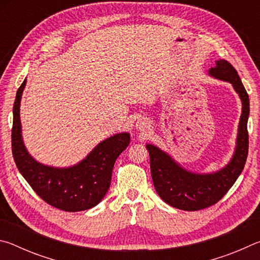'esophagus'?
Wrapping results in <instances>:
<instances>
[{
    "instance_id": "34e87169",
    "label": "esophagus",
    "mask_w": 260,
    "mask_h": 260,
    "mask_svg": "<svg viewBox=\"0 0 260 260\" xmlns=\"http://www.w3.org/2000/svg\"><path fill=\"white\" fill-rule=\"evenodd\" d=\"M148 124H149L148 121L141 119V120L138 121V124H136V127H138L139 129H146V128H148V127H149Z\"/></svg>"
}]
</instances>
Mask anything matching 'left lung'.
Wrapping results in <instances>:
<instances>
[{"label":"left lung","mask_w":260,"mask_h":260,"mask_svg":"<svg viewBox=\"0 0 260 260\" xmlns=\"http://www.w3.org/2000/svg\"><path fill=\"white\" fill-rule=\"evenodd\" d=\"M209 74L230 82L242 101V114L235 152L231 161L218 172L210 174L192 173L184 170L172 157L152 144H147L150 156V170L153 186L160 199L173 208L197 211L213 205L222 199L235 183L244 169L249 149L248 117L249 95L234 67L225 59L215 61Z\"/></svg>","instance_id":"1"}]
</instances>
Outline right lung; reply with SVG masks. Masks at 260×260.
<instances>
[{"label":"right lung","instance_id":"1","mask_svg":"<svg viewBox=\"0 0 260 260\" xmlns=\"http://www.w3.org/2000/svg\"><path fill=\"white\" fill-rule=\"evenodd\" d=\"M25 85L26 79L17 90L11 129L12 156L19 172L33 190L56 209L78 212L94 208L109 190L113 165L128 147L129 134L119 133L102 141L74 166L58 169L43 165L27 152L21 138L19 107Z\"/></svg>","mask_w":260,"mask_h":260}]
</instances>
